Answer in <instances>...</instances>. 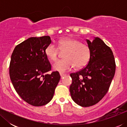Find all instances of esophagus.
I'll list each match as a JSON object with an SVG mask.
<instances>
[{
    "instance_id": "obj_1",
    "label": "esophagus",
    "mask_w": 127,
    "mask_h": 127,
    "mask_svg": "<svg viewBox=\"0 0 127 127\" xmlns=\"http://www.w3.org/2000/svg\"><path fill=\"white\" fill-rule=\"evenodd\" d=\"M60 76H61V79H62V78H64L65 76H66V74L62 73H60Z\"/></svg>"
}]
</instances>
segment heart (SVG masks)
Here are the masks:
<instances>
[{
  "mask_svg": "<svg viewBox=\"0 0 127 127\" xmlns=\"http://www.w3.org/2000/svg\"><path fill=\"white\" fill-rule=\"evenodd\" d=\"M60 50L65 52V59L54 64L53 69L60 72L70 70L74 66L79 69L88 63L90 57V50L87 45L81 43L79 40L72 37L63 38L58 41ZM45 54L52 61L58 60L59 49L55 44H48L44 50Z\"/></svg>",
  "mask_w": 127,
  "mask_h": 127,
  "instance_id": "b5f03b06",
  "label": "heart"
}]
</instances>
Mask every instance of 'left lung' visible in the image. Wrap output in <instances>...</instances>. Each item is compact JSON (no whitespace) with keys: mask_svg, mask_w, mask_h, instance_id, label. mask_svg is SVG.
<instances>
[{"mask_svg":"<svg viewBox=\"0 0 127 127\" xmlns=\"http://www.w3.org/2000/svg\"><path fill=\"white\" fill-rule=\"evenodd\" d=\"M90 50L87 65L70 74V93L79 106L88 107L99 102L106 94L115 73L116 63L110 48L98 37L86 40Z\"/></svg>","mask_w":127,"mask_h":127,"instance_id":"left-lung-1","label":"left lung"}]
</instances>
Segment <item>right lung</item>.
Listing matches in <instances>:
<instances>
[{
    "label": "right lung",
    "mask_w": 127,
    "mask_h": 127,
    "mask_svg": "<svg viewBox=\"0 0 127 127\" xmlns=\"http://www.w3.org/2000/svg\"><path fill=\"white\" fill-rule=\"evenodd\" d=\"M51 40L48 36L32 37L15 47L11 57L9 73L17 94L34 106L52 99L61 79L58 72L46 74L51 66L44 50Z\"/></svg>",
    "instance_id": "right-lung-1"
}]
</instances>
